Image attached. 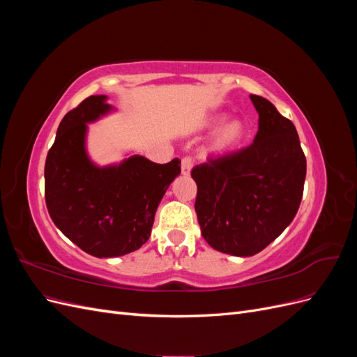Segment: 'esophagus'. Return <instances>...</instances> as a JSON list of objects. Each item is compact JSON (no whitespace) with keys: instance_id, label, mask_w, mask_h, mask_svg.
Wrapping results in <instances>:
<instances>
[{"instance_id":"obj_1","label":"esophagus","mask_w":357,"mask_h":357,"mask_svg":"<svg viewBox=\"0 0 357 357\" xmlns=\"http://www.w3.org/2000/svg\"><path fill=\"white\" fill-rule=\"evenodd\" d=\"M192 167H193V160H192V158L186 156V158H183V159H181V174L189 176V174H190V169H192Z\"/></svg>"}]
</instances>
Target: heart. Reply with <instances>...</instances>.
<instances>
[{"instance_id": "heart-1", "label": "heart", "mask_w": 357, "mask_h": 357, "mask_svg": "<svg viewBox=\"0 0 357 357\" xmlns=\"http://www.w3.org/2000/svg\"><path fill=\"white\" fill-rule=\"evenodd\" d=\"M222 122V119H214V125H218ZM245 129L244 125L240 121H232L228 125H225L222 128V131L219 132L218 138H215L214 143V150L215 152H226V150H231L236 144L241 143V139L244 138Z\"/></svg>"}]
</instances>
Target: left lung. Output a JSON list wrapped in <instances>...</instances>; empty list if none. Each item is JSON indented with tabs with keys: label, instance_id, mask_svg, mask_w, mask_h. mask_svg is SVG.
I'll return each mask as SVG.
<instances>
[{
	"label": "left lung",
	"instance_id": "1",
	"mask_svg": "<svg viewBox=\"0 0 357 357\" xmlns=\"http://www.w3.org/2000/svg\"><path fill=\"white\" fill-rule=\"evenodd\" d=\"M253 143L193 167L201 234L214 250L253 256L294 220L304 193L307 159L295 125L262 96Z\"/></svg>",
	"mask_w": 357,
	"mask_h": 357
}]
</instances>
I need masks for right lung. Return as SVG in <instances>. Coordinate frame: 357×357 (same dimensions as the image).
Returning <instances> with one entry per match:
<instances>
[{
  "label": "right lung",
  "instance_id": "obj_1",
  "mask_svg": "<svg viewBox=\"0 0 357 357\" xmlns=\"http://www.w3.org/2000/svg\"><path fill=\"white\" fill-rule=\"evenodd\" d=\"M105 95H92L63 116L45 167V197L61 232L95 257L128 255L152 232L155 213L180 159L155 164L132 156L98 168L84 152L86 123L112 110Z\"/></svg>",
  "mask_w": 357,
  "mask_h": 357
}]
</instances>
